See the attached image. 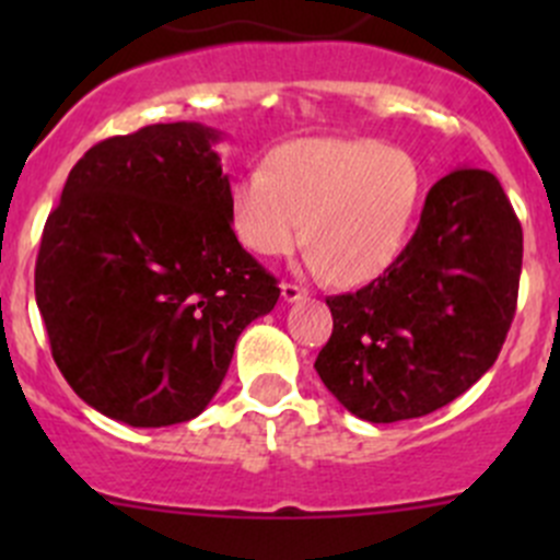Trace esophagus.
<instances>
[{"mask_svg":"<svg viewBox=\"0 0 560 560\" xmlns=\"http://www.w3.org/2000/svg\"><path fill=\"white\" fill-rule=\"evenodd\" d=\"M281 298H284L287 303H295V301H303V298H308V290L301 284H292V281H284V284H281Z\"/></svg>","mask_w":560,"mask_h":560,"instance_id":"1","label":"esophagus"}]
</instances>
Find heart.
I'll list each match as a JSON object with an SVG mask.
<instances>
[{
  "label": "heart",
  "mask_w": 560,
  "mask_h": 560,
  "mask_svg": "<svg viewBox=\"0 0 560 560\" xmlns=\"http://www.w3.org/2000/svg\"><path fill=\"white\" fill-rule=\"evenodd\" d=\"M420 200L422 167L409 151L374 138H306L235 180L230 219L259 257H287L306 238L314 270L358 287L398 259Z\"/></svg>",
  "instance_id": "heart-1"
}]
</instances>
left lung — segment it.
<instances>
[{"label":"left lung","mask_w":560,"mask_h":560,"mask_svg":"<svg viewBox=\"0 0 560 560\" xmlns=\"http://www.w3.org/2000/svg\"><path fill=\"white\" fill-rule=\"evenodd\" d=\"M523 228L499 178L457 167L431 186L415 235L369 287L330 295L314 369L369 422L431 415L499 358L517 308Z\"/></svg>","instance_id":"obj_1"}]
</instances>
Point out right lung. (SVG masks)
Listing matches in <instances>:
<instances>
[{"mask_svg":"<svg viewBox=\"0 0 560 560\" xmlns=\"http://www.w3.org/2000/svg\"><path fill=\"white\" fill-rule=\"evenodd\" d=\"M219 132L151 124L92 145L48 213L35 298L67 385L105 417L200 415L281 290L238 244Z\"/></svg>","mask_w":560,"mask_h":560,"instance_id":"right-lung-1","label":"right lung"}]
</instances>
